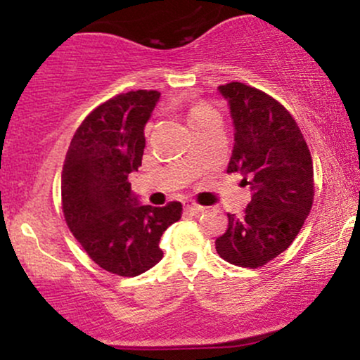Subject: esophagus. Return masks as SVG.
Masks as SVG:
<instances>
[{"label":"esophagus","instance_id":"obj_1","mask_svg":"<svg viewBox=\"0 0 360 360\" xmlns=\"http://www.w3.org/2000/svg\"><path fill=\"white\" fill-rule=\"evenodd\" d=\"M184 210H186V213H189V214H198V213L205 212V206H200V205L191 203V205H186Z\"/></svg>","mask_w":360,"mask_h":360}]
</instances>
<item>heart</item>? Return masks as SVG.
I'll list each match as a JSON object with an SVG mask.
<instances>
[{
	"instance_id": "heart-1",
	"label": "heart",
	"mask_w": 360,
	"mask_h": 360,
	"mask_svg": "<svg viewBox=\"0 0 360 360\" xmlns=\"http://www.w3.org/2000/svg\"><path fill=\"white\" fill-rule=\"evenodd\" d=\"M210 113H214V111L206 105H194L191 110H189V122L194 123L198 120H203L205 117H208Z\"/></svg>"
}]
</instances>
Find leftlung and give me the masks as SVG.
I'll use <instances>...</instances> for the list:
<instances>
[{"mask_svg":"<svg viewBox=\"0 0 360 360\" xmlns=\"http://www.w3.org/2000/svg\"><path fill=\"white\" fill-rule=\"evenodd\" d=\"M229 101L235 143L226 172H240L252 200L214 245L238 267L264 266L291 245L313 205V160L295 118L269 94L243 84L218 86Z\"/></svg>","mask_w":360,"mask_h":360,"instance_id":"obj_1","label":"left lung"}]
</instances>
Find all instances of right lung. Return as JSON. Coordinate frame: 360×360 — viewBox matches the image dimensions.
<instances>
[{"instance_id":"add662e5","label":"right lung","mask_w":360,"mask_h":360,"mask_svg":"<svg viewBox=\"0 0 360 360\" xmlns=\"http://www.w3.org/2000/svg\"><path fill=\"white\" fill-rule=\"evenodd\" d=\"M159 91H128L93 110L71 140L62 167V210L76 240L98 266L134 278L162 259L159 242L183 213L179 201L140 205L128 174L142 166Z\"/></svg>"}]
</instances>
